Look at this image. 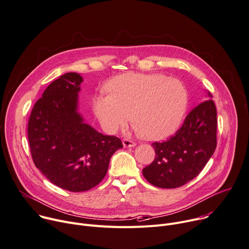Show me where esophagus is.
Here are the masks:
<instances>
[{
    "mask_svg": "<svg viewBox=\"0 0 249 249\" xmlns=\"http://www.w3.org/2000/svg\"><path fill=\"white\" fill-rule=\"evenodd\" d=\"M122 143H123V146H124V147H134L135 145H136V143L133 142L132 140H130V139H128V138H124V139L122 140Z\"/></svg>",
    "mask_w": 249,
    "mask_h": 249,
    "instance_id": "34e87169",
    "label": "esophagus"
}]
</instances>
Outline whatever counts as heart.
Masks as SVG:
<instances>
[{
	"instance_id": "obj_1",
	"label": "heart",
	"mask_w": 249,
	"mask_h": 249,
	"mask_svg": "<svg viewBox=\"0 0 249 249\" xmlns=\"http://www.w3.org/2000/svg\"><path fill=\"white\" fill-rule=\"evenodd\" d=\"M109 94L97 95L92 109L107 132H115L130 119L142 137L161 140L182 122L189 104L186 86L163 74L128 72L106 84Z\"/></svg>"
}]
</instances>
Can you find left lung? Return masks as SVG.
<instances>
[{
	"instance_id": "1",
	"label": "left lung",
	"mask_w": 249,
	"mask_h": 249,
	"mask_svg": "<svg viewBox=\"0 0 249 249\" xmlns=\"http://www.w3.org/2000/svg\"><path fill=\"white\" fill-rule=\"evenodd\" d=\"M209 98L213 95L209 92ZM216 108L213 99L190 111L182 127L164 142H154V161L143 169L150 184L163 189L182 187L205 168L216 148Z\"/></svg>"
}]
</instances>
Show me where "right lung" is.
I'll return each mask as SVG.
<instances>
[{"mask_svg":"<svg viewBox=\"0 0 249 249\" xmlns=\"http://www.w3.org/2000/svg\"><path fill=\"white\" fill-rule=\"evenodd\" d=\"M82 80L69 72L52 82L36 102L28 124L36 167L55 186L74 193L97 186L111 156L123 148L118 137L97 132L78 114Z\"/></svg>","mask_w":249,"mask_h":249,"instance_id":"obj_1","label":"right lung"}]
</instances>
